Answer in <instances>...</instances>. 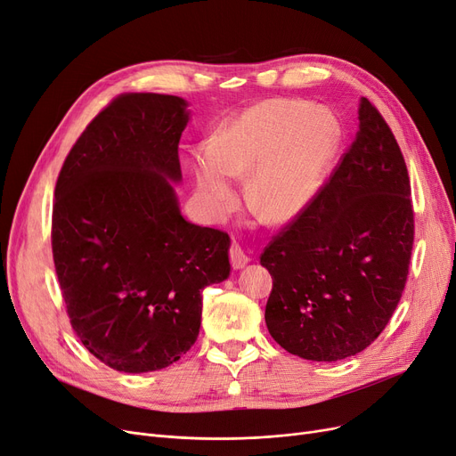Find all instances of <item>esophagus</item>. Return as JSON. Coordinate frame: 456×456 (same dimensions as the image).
I'll use <instances>...</instances> for the list:
<instances>
[{"label":"esophagus","mask_w":456,"mask_h":456,"mask_svg":"<svg viewBox=\"0 0 456 456\" xmlns=\"http://www.w3.org/2000/svg\"><path fill=\"white\" fill-rule=\"evenodd\" d=\"M230 262H232L233 269H241V267H245L250 262L248 252L235 240H233V243L230 247Z\"/></svg>","instance_id":"34e87169"}]
</instances>
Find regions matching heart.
Instances as JSON below:
<instances>
[{
  "label": "heart",
  "instance_id": "obj_1",
  "mask_svg": "<svg viewBox=\"0 0 456 456\" xmlns=\"http://www.w3.org/2000/svg\"><path fill=\"white\" fill-rule=\"evenodd\" d=\"M340 142L325 110L297 99H269L247 110L200 157L196 185L209 213L235 204L232 177L252 174L248 200L269 223L297 218L320 192Z\"/></svg>",
  "mask_w": 456,
  "mask_h": 456
}]
</instances>
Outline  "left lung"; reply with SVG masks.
<instances>
[{"label": "left lung", "mask_w": 456, "mask_h": 456, "mask_svg": "<svg viewBox=\"0 0 456 456\" xmlns=\"http://www.w3.org/2000/svg\"><path fill=\"white\" fill-rule=\"evenodd\" d=\"M359 131L297 218L265 247L271 337L308 361L370 346L403 297L413 248L408 168L376 106L361 97Z\"/></svg>", "instance_id": "left-lung-1"}]
</instances>
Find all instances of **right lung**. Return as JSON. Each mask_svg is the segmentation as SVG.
Listing matches in <instances>:
<instances>
[{
  "mask_svg": "<svg viewBox=\"0 0 456 456\" xmlns=\"http://www.w3.org/2000/svg\"><path fill=\"white\" fill-rule=\"evenodd\" d=\"M187 101L125 94L91 121L56 183L52 252L77 337L119 372L160 370L191 350L202 289L230 275L226 232L179 211Z\"/></svg>",
  "mask_w": 456,
  "mask_h": 456,
  "instance_id": "right-lung-1",
  "label": "right lung"
}]
</instances>
